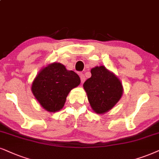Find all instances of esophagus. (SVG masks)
Returning <instances> with one entry per match:
<instances>
[{"label":"esophagus","mask_w":159,"mask_h":159,"mask_svg":"<svg viewBox=\"0 0 159 159\" xmlns=\"http://www.w3.org/2000/svg\"><path fill=\"white\" fill-rule=\"evenodd\" d=\"M80 78H81V81L82 84H83L84 82L86 81V78H85V76H84V74H81V75H80Z\"/></svg>","instance_id":"esophagus-1"}]
</instances>
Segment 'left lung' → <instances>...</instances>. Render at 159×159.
Wrapping results in <instances>:
<instances>
[{
  "mask_svg": "<svg viewBox=\"0 0 159 159\" xmlns=\"http://www.w3.org/2000/svg\"><path fill=\"white\" fill-rule=\"evenodd\" d=\"M91 74L84 82V89L92 109L97 114H105L120 100L123 86L117 76L103 65L92 68Z\"/></svg>",
  "mask_w": 159,
  "mask_h": 159,
  "instance_id": "8db88e82",
  "label": "left lung"
}]
</instances>
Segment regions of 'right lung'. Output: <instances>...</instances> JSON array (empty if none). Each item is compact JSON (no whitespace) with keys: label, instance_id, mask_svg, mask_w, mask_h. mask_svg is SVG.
<instances>
[{"label":"right lung","instance_id":"obj_1","mask_svg":"<svg viewBox=\"0 0 159 159\" xmlns=\"http://www.w3.org/2000/svg\"><path fill=\"white\" fill-rule=\"evenodd\" d=\"M80 83L75 72L53 62L40 70L32 83L31 92L42 107L54 113L64 107L69 92Z\"/></svg>","mask_w":159,"mask_h":159}]
</instances>
